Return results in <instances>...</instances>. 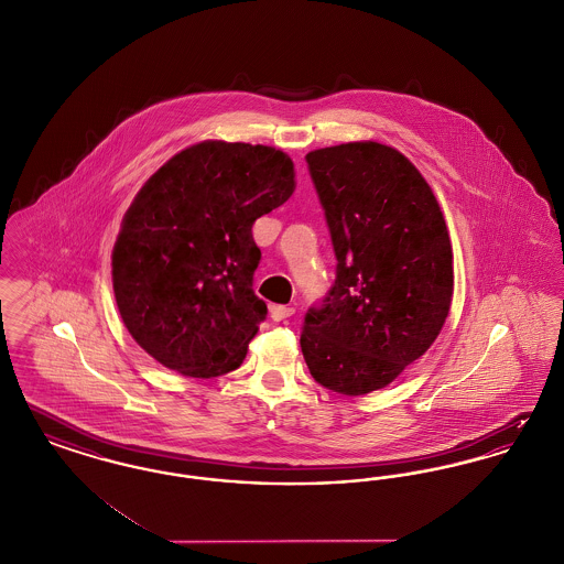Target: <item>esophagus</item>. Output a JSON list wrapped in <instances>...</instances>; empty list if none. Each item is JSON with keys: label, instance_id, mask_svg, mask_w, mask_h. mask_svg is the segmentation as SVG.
Segmentation results:
<instances>
[{"label": "esophagus", "instance_id": "obj_1", "mask_svg": "<svg viewBox=\"0 0 564 564\" xmlns=\"http://www.w3.org/2000/svg\"><path fill=\"white\" fill-rule=\"evenodd\" d=\"M294 306H285V304H270V317L272 322H285L288 317L294 315Z\"/></svg>", "mask_w": 564, "mask_h": 564}]
</instances>
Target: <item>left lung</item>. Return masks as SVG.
<instances>
[{
    "label": "left lung",
    "mask_w": 564,
    "mask_h": 564,
    "mask_svg": "<svg viewBox=\"0 0 564 564\" xmlns=\"http://www.w3.org/2000/svg\"><path fill=\"white\" fill-rule=\"evenodd\" d=\"M336 253V281L300 336L313 378L343 395L387 387L425 355L451 311L453 245L419 169L391 145L306 154Z\"/></svg>",
    "instance_id": "left-lung-1"
}]
</instances>
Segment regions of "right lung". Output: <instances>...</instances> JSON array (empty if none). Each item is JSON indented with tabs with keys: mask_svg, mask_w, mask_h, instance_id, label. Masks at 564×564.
Wrapping results in <instances>:
<instances>
[{
	"mask_svg": "<svg viewBox=\"0 0 564 564\" xmlns=\"http://www.w3.org/2000/svg\"><path fill=\"white\" fill-rule=\"evenodd\" d=\"M294 162L270 145L200 141L137 192L111 251L120 317L169 370H237L267 319L253 292L260 247L251 226L295 188Z\"/></svg>",
	"mask_w": 564,
	"mask_h": 564,
	"instance_id": "right-lung-1",
	"label": "right lung"
}]
</instances>
